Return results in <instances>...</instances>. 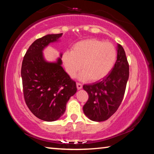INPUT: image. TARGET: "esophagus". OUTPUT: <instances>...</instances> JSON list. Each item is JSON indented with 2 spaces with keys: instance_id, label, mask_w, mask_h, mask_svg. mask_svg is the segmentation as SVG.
Masks as SVG:
<instances>
[{
  "instance_id": "obj_1",
  "label": "esophagus",
  "mask_w": 154,
  "mask_h": 154,
  "mask_svg": "<svg viewBox=\"0 0 154 154\" xmlns=\"http://www.w3.org/2000/svg\"><path fill=\"white\" fill-rule=\"evenodd\" d=\"M82 87H83L82 84H81L79 83H77V88L78 90H81L82 88Z\"/></svg>"
}]
</instances>
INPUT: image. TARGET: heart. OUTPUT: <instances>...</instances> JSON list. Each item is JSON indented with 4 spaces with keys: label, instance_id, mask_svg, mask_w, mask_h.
Listing matches in <instances>:
<instances>
[{
    "label": "heart",
    "instance_id": "heart-1",
    "mask_svg": "<svg viewBox=\"0 0 154 154\" xmlns=\"http://www.w3.org/2000/svg\"><path fill=\"white\" fill-rule=\"evenodd\" d=\"M117 60V50L113 44L97 38H88L75 44L71 51L62 57L65 69L71 77L81 69L78 78L92 82L103 79L113 69Z\"/></svg>",
    "mask_w": 154,
    "mask_h": 154
}]
</instances>
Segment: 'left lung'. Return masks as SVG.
I'll use <instances>...</instances> for the list:
<instances>
[{
    "mask_svg": "<svg viewBox=\"0 0 154 154\" xmlns=\"http://www.w3.org/2000/svg\"><path fill=\"white\" fill-rule=\"evenodd\" d=\"M117 52V60L111 71L100 82L83 86L89 95L83 110L92 121L108 119L118 110L123 100L129 77V65L124 49L119 44Z\"/></svg>",
    "mask_w": 154,
    "mask_h": 154,
    "instance_id": "obj_1",
    "label": "left lung"
}]
</instances>
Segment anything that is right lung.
<instances>
[{"label": "right lung", "instance_id": "add662e5", "mask_svg": "<svg viewBox=\"0 0 154 154\" xmlns=\"http://www.w3.org/2000/svg\"><path fill=\"white\" fill-rule=\"evenodd\" d=\"M62 33L47 35L32 43L22 62L21 76L25 102L30 111L41 120L54 122L64 113L66 103L77 92L76 83L62 66V56L48 62L43 50L58 42Z\"/></svg>", "mask_w": 154, "mask_h": 154}]
</instances>
